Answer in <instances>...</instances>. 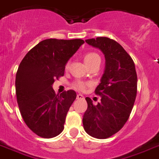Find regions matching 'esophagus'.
I'll return each instance as SVG.
<instances>
[{
    "label": "esophagus",
    "instance_id": "1",
    "mask_svg": "<svg viewBox=\"0 0 159 159\" xmlns=\"http://www.w3.org/2000/svg\"><path fill=\"white\" fill-rule=\"evenodd\" d=\"M77 100H81V99H84V96L82 94H78L76 96Z\"/></svg>",
    "mask_w": 159,
    "mask_h": 159
}]
</instances>
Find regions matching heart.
<instances>
[{"mask_svg": "<svg viewBox=\"0 0 159 159\" xmlns=\"http://www.w3.org/2000/svg\"><path fill=\"white\" fill-rule=\"evenodd\" d=\"M97 60H100V58L96 53L94 52H89L87 53L86 55H84V62L88 66L90 64H92L93 63L96 62ZM66 66H68V64L66 65ZM88 85V84L84 82H81V81H77L74 84V87L78 90H84L86 86Z\"/></svg>", "mask_w": 159, "mask_h": 159, "instance_id": "heart-1", "label": "heart"}]
</instances>
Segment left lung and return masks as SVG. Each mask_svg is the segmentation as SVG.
<instances>
[{
	"label": "left lung",
	"instance_id": "obj_1",
	"mask_svg": "<svg viewBox=\"0 0 159 159\" xmlns=\"http://www.w3.org/2000/svg\"><path fill=\"white\" fill-rule=\"evenodd\" d=\"M100 49L105 57V69L95 93L101 96L95 105L89 97L83 125L87 134L105 139L117 133L128 120L137 96L138 76L132 58L125 49L109 38L85 40Z\"/></svg>",
	"mask_w": 159,
	"mask_h": 159
}]
</instances>
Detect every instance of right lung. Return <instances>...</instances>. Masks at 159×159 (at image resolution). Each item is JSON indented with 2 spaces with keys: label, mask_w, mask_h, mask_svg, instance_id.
<instances>
[{
  "label": "right lung",
  "mask_w": 159,
  "mask_h": 159,
  "mask_svg": "<svg viewBox=\"0 0 159 159\" xmlns=\"http://www.w3.org/2000/svg\"><path fill=\"white\" fill-rule=\"evenodd\" d=\"M84 43L82 39H46L31 49L19 65L15 80L19 110L26 125L41 138L56 137L64 129L76 93L69 90L56 95L52 84L63 76L67 61Z\"/></svg>",
  "instance_id": "right-lung-1"
}]
</instances>
